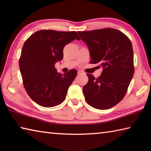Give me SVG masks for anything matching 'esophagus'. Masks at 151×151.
<instances>
[{"mask_svg": "<svg viewBox=\"0 0 151 151\" xmlns=\"http://www.w3.org/2000/svg\"><path fill=\"white\" fill-rule=\"evenodd\" d=\"M78 75H85V72L83 70H78Z\"/></svg>", "mask_w": 151, "mask_h": 151, "instance_id": "esophagus-1", "label": "esophagus"}]
</instances>
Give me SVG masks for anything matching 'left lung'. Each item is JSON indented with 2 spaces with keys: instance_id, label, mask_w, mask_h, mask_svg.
Wrapping results in <instances>:
<instances>
[{
  "instance_id": "8db88e82",
  "label": "left lung",
  "mask_w": 151,
  "mask_h": 151,
  "mask_svg": "<svg viewBox=\"0 0 151 151\" xmlns=\"http://www.w3.org/2000/svg\"><path fill=\"white\" fill-rule=\"evenodd\" d=\"M78 33L90 51V63L103 68L98 78L86 74L88 81L83 88L85 100L93 108L111 109L124 98L134 75L132 43L124 33L112 28Z\"/></svg>"
}]
</instances>
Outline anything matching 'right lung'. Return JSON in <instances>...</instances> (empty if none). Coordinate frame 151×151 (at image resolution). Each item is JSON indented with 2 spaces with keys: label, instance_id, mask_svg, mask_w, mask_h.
Returning <instances> with one entry per match:
<instances>
[{
  "label": "right lung",
  "instance_id": "right-lung-1",
  "mask_svg": "<svg viewBox=\"0 0 151 151\" xmlns=\"http://www.w3.org/2000/svg\"><path fill=\"white\" fill-rule=\"evenodd\" d=\"M75 39V31L41 30L25 41L19 59L24 87L36 103L44 107L58 105L65 101L77 70L58 73L55 63L63 58V48Z\"/></svg>",
  "mask_w": 151,
  "mask_h": 151
}]
</instances>
